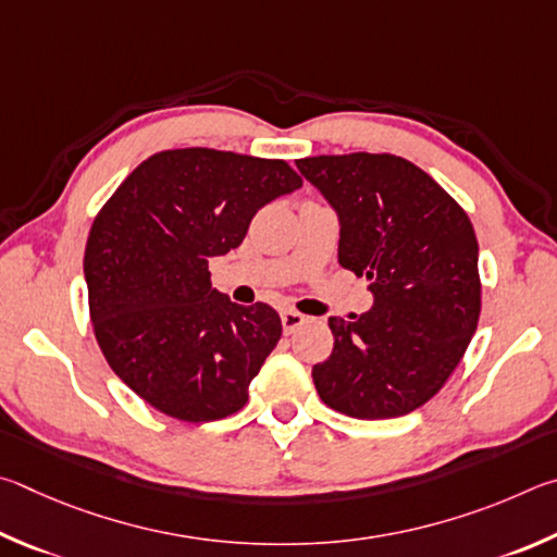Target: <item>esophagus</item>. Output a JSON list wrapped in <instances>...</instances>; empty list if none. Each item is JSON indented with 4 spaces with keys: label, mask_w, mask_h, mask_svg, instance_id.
Masks as SVG:
<instances>
[{
    "label": "esophagus",
    "mask_w": 557,
    "mask_h": 557,
    "mask_svg": "<svg viewBox=\"0 0 557 557\" xmlns=\"http://www.w3.org/2000/svg\"><path fill=\"white\" fill-rule=\"evenodd\" d=\"M306 323V315L296 313V310H281V325H284V333L290 335L296 333V330Z\"/></svg>",
    "instance_id": "esophagus-1"
}]
</instances>
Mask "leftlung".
Returning <instances> with one entry per match:
<instances>
[{
    "instance_id": "obj_1",
    "label": "left lung",
    "mask_w": 557,
    "mask_h": 557,
    "mask_svg": "<svg viewBox=\"0 0 557 557\" xmlns=\"http://www.w3.org/2000/svg\"><path fill=\"white\" fill-rule=\"evenodd\" d=\"M296 165L337 212V261L367 276L374 296L355 320H327L335 347L313 367L318 394L362 421L411 413L450 379L480 320L472 222L401 156H310Z\"/></svg>"
}]
</instances>
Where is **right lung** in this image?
Returning a JSON list of instances; mask_svg holds the SVG:
<instances>
[{"label": "right lung", "mask_w": 557, "mask_h": 557, "mask_svg": "<svg viewBox=\"0 0 557 557\" xmlns=\"http://www.w3.org/2000/svg\"><path fill=\"white\" fill-rule=\"evenodd\" d=\"M300 185L281 159L195 146L149 156L97 212L83 261L97 345L156 411L208 423L247 404L281 318L267 304H232L208 261Z\"/></svg>", "instance_id": "add662e5"}]
</instances>
